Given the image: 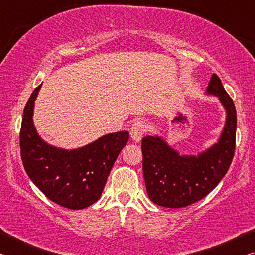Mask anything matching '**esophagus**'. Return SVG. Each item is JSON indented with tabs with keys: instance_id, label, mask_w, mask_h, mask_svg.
<instances>
[{
	"instance_id": "esophagus-1",
	"label": "esophagus",
	"mask_w": 255,
	"mask_h": 255,
	"mask_svg": "<svg viewBox=\"0 0 255 255\" xmlns=\"http://www.w3.org/2000/svg\"><path fill=\"white\" fill-rule=\"evenodd\" d=\"M146 131V125L141 120H136L135 123L131 125L130 128V136L133 141H139L143 138L144 133Z\"/></svg>"
}]
</instances>
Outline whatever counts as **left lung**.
I'll list each match as a JSON object with an SVG mask.
<instances>
[{"mask_svg": "<svg viewBox=\"0 0 255 255\" xmlns=\"http://www.w3.org/2000/svg\"><path fill=\"white\" fill-rule=\"evenodd\" d=\"M207 93L218 97L226 110V123L218 143L198 156L180 155L158 136L141 140L143 173L149 199L167 208L195 204L217 185L234 157L236 109L219 77L213 74Z\"/></svg>", "mask_w": 255, "mask_h": 255, "instance_id": "1", "label": "left lung"}]
</instances>
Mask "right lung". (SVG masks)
<instances>
[{
  "instance_id": "add662e5",
  "label": "right lung",
  "mask_w": 255,
  "mask_h": 255,
  "mask_svg": "<svg viewBox=\"0 0 255 255\" xmlns=\"http://www.w3.org/2000/svg\"><path fill=\"white\" fill-rule=\"evenodd\" d=\"M40 88L34 89L23 110L20 149L24 170L49 200L73 210L86 208L100 199L129 132L108 133L73 150L47 144L38 136L32 122L34 100Z\"/></svg>"
}]
</instances>
